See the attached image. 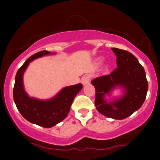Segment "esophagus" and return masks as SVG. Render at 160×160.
Listing matches in <instances>:
<instances>
[{
    "label": "esophagus",
    "mask_w": 160,
    "mask_h": 160,
    "mask_svg": "<svg viewBox=\"0 0 160 160\" xmlns=\"http://www.w3.org/2000/svg\"><path fill=\"white\" fill-rule=\"evenodd\" d=\"M90 81H91V76L89 75H86L82 78V83L83 84V85H87L89 84Z\"/></svg>",
    "instance_id": "esophagus-1"
}]
</instances>
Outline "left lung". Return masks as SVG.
I'll return each instance as SVG.
<instances>
[{
  "label": "left lung",
  "instance_id": "1",
  "mask_svg": "<svg viewBox=\"0 0 160 160\" xmlns=\"http://www.w3.org/2000/svg\"><path fill=\"white\" fill-rule=\"evenodd\" d=\"M117 56V68L108 75L92 80L95 88V104L102 115L114 119H124L141 108L145 101L148 84L143 67L130 52L111 48ZM117 86L122 87L126 94L112 103L104 100L105 94Z\"/></svg>",
  "mask_w": 160,
  "mask_h": 160
}]
</instances>
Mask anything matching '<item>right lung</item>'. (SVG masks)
<instances>
[{"label": "right lung", "instance_id": "1", "mask_svg": "<svg viewBox=\"0 0 160 160\" xmlns=\"http://www.w3.org/2000/svg\"><path fill=\"white\" fill-rule=\"evenodd\" d=\"M49 54L51 52L49 51H41L30 57L17 71L13 89L14 100L22 116L31 123L46 128H52L67 117L74 98L83 87L78 84L65 87L51 100H40L30 98L24 90V72L31 61Z\"/></svg>", "mask_w": 160, "mask_h": 160}]
</instances>
